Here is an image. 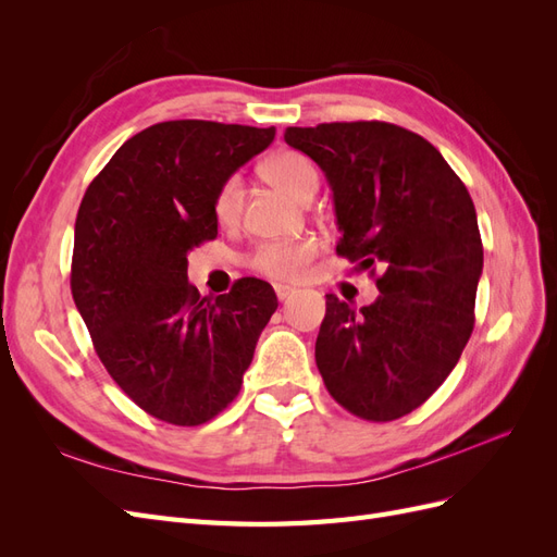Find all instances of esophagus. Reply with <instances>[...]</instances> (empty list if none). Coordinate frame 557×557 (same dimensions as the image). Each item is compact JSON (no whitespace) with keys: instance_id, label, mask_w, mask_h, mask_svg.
Here are the masks:
<instances>
[{"instance_id":"esophagus-1","label":"esophagus","mask_w":557,"mask_h":557,"mask_svg":"<svg viewBox=\"0 0 557 557\" xmlns=\"http://www.w3.org/2000/svg\"><path fill=\"white\" fill-rule=\"evenodd\" d=\"M274 290H276V297L281 299V301H285V299H288V297H293L297 290L295 288H290V285H274Z\"/></svg>"}]
</instances>
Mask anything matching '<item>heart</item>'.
<instances>
[{
    "label": "heart",
    "mask_w": 557,
    "mask_h": 557,
    "mask_svg": "<svg viewBox=\"0 0 557 557\" xmlns=\"http://www.w3.org/2000/svg\"><path fill=\"white\" fill-rule=\"evenodd\" d=\"M262 174L283 193L299 201H309L318 190V172L309 158L295 150H281L269 156L262 164ZM244 205V185L239 176H230L213 201L215 221L230 225L239 218ZM318 256V244L313 239H278L264 242L250 252L248 264L258 274L274 281H297L307 274L309 264Z\"/></svg>",
    "instance_id": "obj_1"
}]
</instances>
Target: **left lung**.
Listing matches in <instances>:
<instances>
[{
    "instance_id": "left-lung-1",
    "label": "left lung",
    "mask_w": 557,
    "mask_h": 557,
    "mask_svg": "<svg viewBox=\"0 0 557 557\" xmlns=\"http://www.w3.org/2000/svg\"><path fill=\"white\" fill-rule=\"evenodd\" d=\"M283 137L330 183L336 252L383 267L374 305L356 311L325 295L318 372L352 416H407L446 381L474 330L483 272L474 201L440 150L399 125L323 123Z\"/></svg>"
}]
</instances>
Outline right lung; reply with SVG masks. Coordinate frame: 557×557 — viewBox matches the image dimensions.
Instances as JSON below:
<instances>
[{
	"instance_id": "right-lung-1",
	"label": "right lung",
	"mask_w": 557,
	"mask_h": 557,
	"mask_svg": "<svg viewBox=\"0 0 557 557\" xmlns=\"http://www.w3.org/2000/svg\"><path fill=\"white\" fill-rule=\"evenodd\" d=\"M274 127L166 121L134 134L88 185L74 227L72 295L99 360L158 420L201 425L239 395L272 285L218 297L188 283V252L215 239L221 185L274 141Z\"/></svg>"
}]
</instances>
